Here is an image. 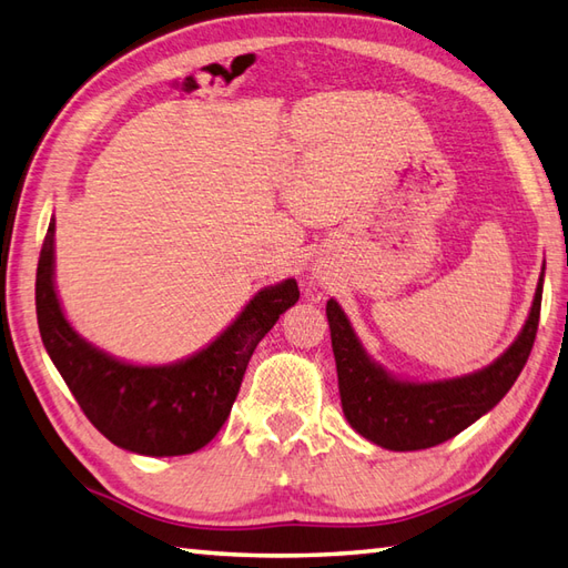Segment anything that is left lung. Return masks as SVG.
I'll return each instance as SVG.
<instances>
[{
  "instance_id": "8db88e82",
  "label": "left lung",
  "mask_w": 568,
  "mask_h": 568,
  "mask_svg": "<svg viewBox=\"0 0 568 568\" xmlns=\"http://www.w3.org/2000/svg\"><path fill=\"white\" fill-rule=\"evenodd\" d=\"M541 310V277L532 312L517 342L496 364L470 376L437 383H403L390 378L366 356L342 307L329 300L327 320L339 376L342 407L361 437L390 452L429 449L456 437L496 407L525 368L532 352Z\"/></svg>"
}]
</instances>
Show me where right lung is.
Returning <instances> with one entry per match:
<instances>
[{
  "label": "right lung",
  "mask_w": 568,
  "mask_h": 568,
  "mask_svg": "<svg viewBox=\"0 0 568 568\" xmlns=\"http://www.w3.org/2000/svg\"><path fill=\"white\" fill-rule=\"evenodd\" d=\"M51 220L36 271V317L48 356L94 427L112 444L143 456H183L222 429L239 395L253 348L297 303V283L265 287L232 327L173 366H131L72 332L53 287Z\"/></svg>",
  "instance_id": "1"
}]
</instances>
